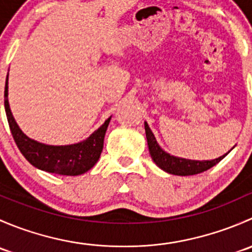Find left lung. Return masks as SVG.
Listing matches in <instances>:
<instances>
[{
	"instance_id": "1",
	"label": "left lung",
	"mask_w": 252,
	"mask_h": 252,
	"mask_svg": "<svg viewBox=\"0 0 252 252\" xmlns=\"http://www.w3.org/2000/svg\"><path fill=\"white\" fill-rule=\"evenodd\" d=\"M145 131H146L147 145H149V151L152 159H154V162L159 168L166 171L167 173L175 175H194L202 173V172L212 168L215 164H217L220 159H223L227 156V154H225L223 156L218 157V158L212 159V161H192V159H185L171 156V155L164 152L158 146L147 123H145Z\"/></svg>"
}]
</instances>
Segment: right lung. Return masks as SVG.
<instances>
[{
	"mask_svg": "<svg viewBox=\"0 0 252 252\" xmlns=\"http://www.w3.org/2000/svg\"><path fill=\"white\" fill-rule=\"evenodd\" d=\"M8 75L4 86V110L18 149L34 167L62 175H79L93 168L103 149V139L111 117L85 141L67 146H51L32 140L17 126L8 105Z\"/></svg>",
	"mask_w": 252,
	"mask_h": 252,
	"instance_id": "obj_1",
	"label": "right lung"
}]
</instances>
